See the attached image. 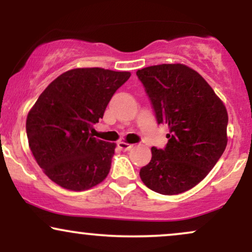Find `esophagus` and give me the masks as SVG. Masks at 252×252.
<instances>
[{"label": "esophagus", "instance_id": "1", "mask_svg": "<svg viewBox=\"0 0 252 252\" xmlns=\"http://www.w3.org/2000/svg\"><path fill=\"white\" fill-rule=\"evenodd\" d=\"M117 147L121 150H123V152H128V150L131 149L134 146H132V144L126 143V142H123V141H120V142L117 143Z\"/></svg>", "mask_w": 252, "mask_h": 252}]
</instances>
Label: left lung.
<instances>
[{"mask_svg": "<svg viewBox=\"0 0 252 252\" xmlns=\"http://www.w3.org/2000/svg\"><path fill=\"white\" fill-rule=\"evenodd\" d=\"M136 74L158 123L168 126L166 148L153 147L141 180L160 194H180L204 180L226 148V108L209 83L184 63L149 66Z\"/></svg>", "mask_w": 252, "mask_h": 252, "instance_id": "obj_1", "label": "left lung"}]
</instances>
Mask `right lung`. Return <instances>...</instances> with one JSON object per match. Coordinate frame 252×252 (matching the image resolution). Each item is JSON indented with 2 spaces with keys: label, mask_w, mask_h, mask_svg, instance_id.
Returning a JSON list of instances; mask_svg holds the SVG:
<instances>
[{
  "label": "right lung",
  "mask_w": 252,
  "mask_h": 252,
  "mask_svg": "<svg viewBox=\"0 0 252 252\" xmlns=\"http://www.w3.org/2000/svg\"><path fill=\"white\" fill-rule=\"evenodd\" d=\"M130 76V72L100 67L66 71L30 110L26 130L31 152L43 173L60 187L90 189L108 176L116 143L98 140L91 132Z\"/></svg>",
  "instance_id": "right-lung-1"
}]
</instances>
